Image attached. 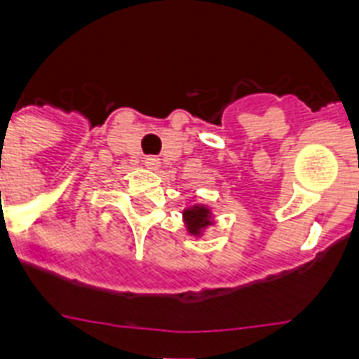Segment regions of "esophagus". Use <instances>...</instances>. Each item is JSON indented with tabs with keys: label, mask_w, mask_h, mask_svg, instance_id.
Returning a JSON list of instances; mask_svg holds the SVG:
<instances>
[{
	"label": "esophagus",
	"mask_w": 359,
	"mask_h": 359,
	"mask_svg": "<svg viewBox=\"0 0 359 359\" xmlns=\"http://www.w3.org/2000/svg\"><path fill=\"white\" fill-rule=\"evenodd\" d=\"M143 163H145L147 169H152V171H156V169L160 168V160H158L156 156H147L145 160H143Z\"/></svg>",
	"instance_id": "obj_1"
}]
</instances>
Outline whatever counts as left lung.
Instances as JSON below:
<instances>
[{
    "instance_id": "left-lung-1",
    "label": "left lung",
    "mask_w": 359,
    "mask_h": 359,
    "mask_svg": "<svg viewBox=\"0 0 359 359\" xmlns=\"http://www.w3.org/2000/svg\"><path fill=\"white\" fill-rule=\"evenodd\" d=\"M182 219H184L188 233L191 236H197V238L205 235L207 227L214 224L212 210L207 205H201V203H194L190 207H186L182 210Z\"/></svg>"
}]
</instances>
